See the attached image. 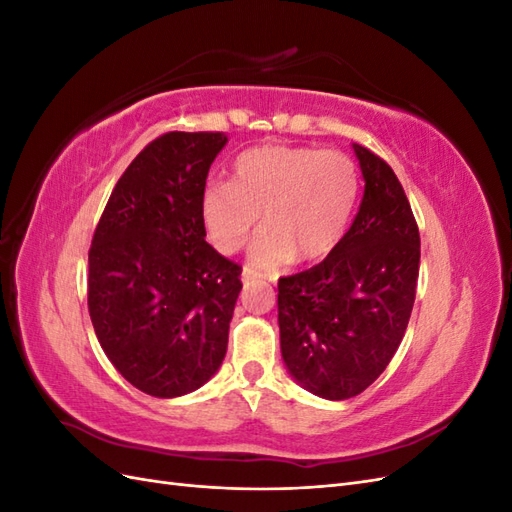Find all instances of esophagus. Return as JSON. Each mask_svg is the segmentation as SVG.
Here are the masks:
<instances>
[{
  "mask_svg": "<svg viewBox=\"0 0 512 512\" xmlns=\"http://www.w3.org/2000/svg\"><path fill=\"white\" fill-rule=\"evenodd\" d=\"M241 280H243L245 286H254V284H260V282H262V275L256 273L254 269H250V267H245L243 273H241Z\"/></svg>",
  "mask_w": 512,
  "mask_h": 512,
  "instance_id": "obj_1",
  "label": "esophagus"
}]
</instances>
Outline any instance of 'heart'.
I'll return each instance as SVG.
<instances>
[{"instance_id": "obj_1", "label": "heart", "mask_w": 512, "mask_h": 512, "mask_svg": "<svg viewBox=\"0 0 512 512\" xmlns=\"http://www.w3.org/2000/svg\"><path fill=\"white\" fill-rule=\"evenodd\" d=\"M359 198V170L339 149L262 145L239 153L230 183L203 192V220L213 243L232 254L262 222L250 265L275 271L299 254L327 256L344 237Z\"/></svg>"}]
</instances>
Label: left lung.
Listing matches in <instances>:
<instances>
[{
	"label": "left lung",
	"mask_w": 512,
	"mask_h": 512,
	"mask_svg": "<svg viewBox=\"0 0 512 512\" xmlns=\"http://www.w3.org/2000/svg\"><path fill=\"white\" fill-rule=\"evenodd\" d=\"M365 192L320 265L280 277L277 322L290 376L324 399L363 393L391 363L416 297L421 237L393 168L352 145Z\"/></svg>",
	"instance_id": "obj_1"
}]
</instances>
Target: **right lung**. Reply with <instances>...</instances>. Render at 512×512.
<instances>
[{"mask_svg":"<svg viewBox=\"0 0 512 512\" xmlns=\"http://www.w3.org/2000/svg\"><path fill=\"white\" fill-rule=\"evenodd\" d=\"M222 132H168L126 168L89 250L87 305L119 374L181 397L220 369L241 267L205 241L203 192Z\"/></svg>","mask_w":512,"mask_h":512,"instance_id":"obj_1","label":"right lung"}]
</instances>
